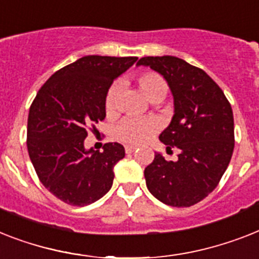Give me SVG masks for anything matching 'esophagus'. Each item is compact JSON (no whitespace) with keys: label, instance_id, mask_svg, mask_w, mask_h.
Returning <instances> with one entry per match:
<instances>
[{"label":"esophagus","instance_id":"esophagus-1","mask_svg":"<svg viewBox=\"0 0 259 259\" xmlns=\"http://www.w3.org/2000/svg\"><path fill=\"white\" fill-rule=\"evenodd\" d=\"M136 149H137V146H134V145H126V146H125L126 153H133Z\"/></svg>","mask_w":259,"mask_h":259}]
</instances>
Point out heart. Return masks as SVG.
Listing matches in <instances>:
<instances>
[{
	"label": "heart",
	"mask_w": 259,
	"mask_h": 259,
	"mask_svg": "<svg viewBox=\"0 0 259 259\" xmlns=\"http://www.w3.org/2000/svg\"><path fill=\"white\" fill-rule=\"evenodd\" d=\"M136 82L144 96L153 102L162 101L169 89L167 82L163 79L162 75H159L158 73H154V71L142 73L137 77ZM117 98H118V85L113 83L105 96V109H106L108 114L114 113L115 106H117ZM158 129L159 121L154 117H146V118L127 117L117 126L115 136L119 141L126 142V144L140 145L146 142Z\"/></svg>",
	"instance_id": "b5f03b06"
}]
</instances>
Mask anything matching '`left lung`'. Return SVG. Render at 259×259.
<instances>
[{"mask_svg": "<svg viewBox=\"0 0 259 259\" xmlns=\"http://www.w3.org/2000/svg\"><path fill=\"white\" fill-rule=\"evenodd\" d=\"M137 65L162 74L174 97V115L159 140L167 151L180 150L176 162L154 155L145 167L149 191L161 202L189 207L217 188L234 150L230 102L202 69L177 57H144Z\"/></svg>", "mask_w": 259, "mask_h": 259, "instance_id": "1", "label": "left lung"}]
</instances>
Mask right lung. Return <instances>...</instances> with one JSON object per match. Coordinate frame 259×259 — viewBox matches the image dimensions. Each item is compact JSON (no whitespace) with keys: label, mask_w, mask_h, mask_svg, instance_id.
I'll list each match as a JSON object with an SVG mask.
<instances>
[{"label":"right lung","mask_w":259,"mask_h":259,"mask_svg":"<svg viewBox=\"0 0 259 259\" xmlns=\"http://www.w3.org/2000/svg\"><path fill=\"white\" fill-rule=\"evenodd\" d=\"M137 57L86 56L57 70L41 86L27 117L26 146L41 184L71 206H86L110 190L121 144L86 150L88 132L105 118V96Z\"/></svg>","instance_id":"1"}]
</instances>
